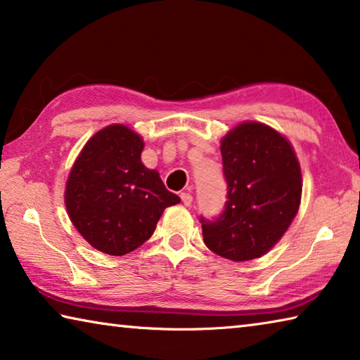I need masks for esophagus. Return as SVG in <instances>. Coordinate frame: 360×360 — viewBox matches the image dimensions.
I'll return each instance as SVG.
<instances>
[{"instance_id":"obj_1","label":"esophagus","mask_w":360,"mask_h":360,"mask_svg":"<svg viewBox=\"0 0 360 360\" xmlns=\"http://www.w3.org/2000/svg\"><path fill=\"white\" fill-rule=\"evenodd\" d=\"M181 200H182V203H184L186 206H191L192 205V195L191 193H187V192H182L181 193Z\"/></svg>"}]
</instances>
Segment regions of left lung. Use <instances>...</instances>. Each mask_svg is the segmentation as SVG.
Returning <instances> with one entry per match:
<instances>
[{
	"label": "left lung",
	"instance_id": "1",
	"mask_svg": "<svg viewBox=\"0 0 360 360\" xmlns=\"http://www.w3.org/2000/svg\"><path fill=\"white\" fill-rule=\"evenodd\" d=\"M227 202L214 221L200 217L212 252L233 262L262 257L281 240L302 200L290 143L260 122H243L221 141Z\"/></svg>",
	"mask_w": 360,
	"mask_h": 360
}]
</instances>
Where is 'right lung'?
<instances>
[{
	"label": "right lung",
	"mask_w": 360,
	"mask_h": 360,
	"mask_svg": "<svg viewBox=\"0 0 360 360\" xmlns=\"http://www.w3.org/2000/svg\"><path fill=\"white\" fill-rule=\"evenodd\" d=\"M141 136L120 124L89 139L72 165L65 205L76 230L98 251L124 255L148 241L165 208L181 202L143 165Z\"/></svg>",
	"instance_id": "obj_1"
}]
</instances>
